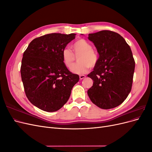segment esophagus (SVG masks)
Instances as JSON below:
<instances>
[{
	"label": "esophagus",
	"instance_id": "34e87169",
	"mask_svg": "<svg viewBox=\"0 0 152 152\" xmlns=\"http://www.w3.org/2000/svg\"><path fill=\"white\" fill-rule=\"evenodd\" d=\"M86 75H80V76H79V78H80V80H82V79H85L86 78Z\"/></svg>",
	"mask_w": 152,
	"mask_h": 152
}]
</instances>
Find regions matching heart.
Instances as JSON below:
<instances>
[{"label":"heart","instance_id":"1","mask_svg":"<svg viewBox=\"0 0 152 152\" xmlns=\"http://www.w3.org/2000/svg\"><path fill=\"white\" fill-rule=\"evenodd\" d=\"M92 45L88 41L80 39L72 45L73 52L67 48H65L61 53L62 61L68 68L71 69L75 61V55H79L77 64L72 69V72L76 74H84L90 67L95 66L98 61V55L92 49Z\"/></svg>","mask_w":152,"mask_h":152}]
</instances>
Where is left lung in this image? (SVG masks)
Listing matches in <instances>:
<instances>
[{"label": "left lung", "mask_w": 152, "mask_h": 152, "mask_svg": "<svg viewBox=\"0 0 152 152\" xmlns=\"http://www.w3.org/2000/svg\"><path fill=\"white\" fill-rule=\"evenodd\" d=\"M99 53L98 61L87 77L93 85L87 91L91 102L102 109L122 104L130 93L135 61L131 49L118 34L102 30L89 34Z\"/></svg>", "instance_id": "1"}]
</instances>
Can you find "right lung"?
I'll return each instance as SVG.
<instances>
[{
  "label": "right lung",
  "mask_w": 152,
  "mask_h": 152,
  "mask_svg": "<svg viewBox=\"0 0 152 152\" xmlns=\"http://www.w3.org/2000/svg\"><path fill=\"white\" fill-rule=\"evenodd\" d=\"M76 34H49L34 39L23 53L21 76L27 98L45 112L60 109L79 76L68 70L61 53Z\"/></svg>",
  "instance_id": "1"
}]
</instances>
